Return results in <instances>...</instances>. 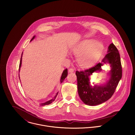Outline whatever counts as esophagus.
Listing matches in <instances>:
<instances>
[{
  "instance_id": "obj_1",
  "label": "esophagus",
  "mask_w": 135,
  "mask_h": 135,
  "mask_svg": "<svg viewBox=\"0 0 135 135\" xmlns=\"http://www.w3.org/2000/svg\"><path fill=\"white\" fill-rule=\"evenodd\" d=\"M74 71V70L73 68H70V69L69 70V72L70 73H73Z\"/></svg>"
}]
</instances>
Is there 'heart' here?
<instances>
[{"mask_svg": "<svg viewBox=\"0 0 135 135\" xmlns=\"http://www.w3.org/2000/svg\"><path fill=\"white\" fill-rule=\"evenodd\" d=\"M103 45L93 39L82 41L73 48L72 51L77 56L78 64L81 67H89L94 64L101 56Z\"/></svg>", "mask_w": 135, "mask_h": 135, "instance_id": "obj_1", "label": "heart"}]
</instances>
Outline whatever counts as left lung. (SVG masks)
Listing matches in <instances>:
<instances>
[{
  "mask_svg": "<svg viewBox=\"0 0 135 135\" xmlns=\"http://www.w3.org/2000/svg\"><path fill=\"white\" fill-rule=\"evenodd\" d=\"M104 63L111 64L110 77L103 86L92 87L90 85V76L94 73L100 72L103 63H98L88 69L80 72L76 71L77 89L79 96L84 103L89 105H97L108 100L114 93L118 84L122 76V68L119 52L113 44L108 47V54L102 61Z\"/></svg>",
  "mask_w": 135,
  "mask_h": 135,
  "instance_id": "8db88e82",
  "label": "left lung"
}]
</instances>
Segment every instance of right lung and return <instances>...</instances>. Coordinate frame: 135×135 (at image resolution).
Returning a JSON list of instances; mask_svg holds the SVG:
<instances>
[{
    "mask_svg": "<svg viewBox=\"0 0 135 135\" xmlns=\"http://www.w3.org/2000/svg\"><path fill=\"white\" fill-rule=\"evenodd\" d=\"M35 37V36H34L33 37L31 40V41H32L33 39ZM22 56H21V59H20V63L19 65V72H20V68H21V63H22ZM67 75H68V69H65V70L63 72V73H62V76H61V79H60V82H61V83H62V82H63V81L64 79L66 77ZM58 94V93H57V94H56V95L54 97V98H52V99H51V100H49V101H47V102H45V103H40V105H41V106H44V105H48V104L51 103L53 101H54L55 100V99H56V97L57 96Z\"/></svg>",
    "mask_w": 135,
    "mask_h": 135,
    "instance_id": "right-lung-1",
    "label": "right lung"
}]
</instances>
